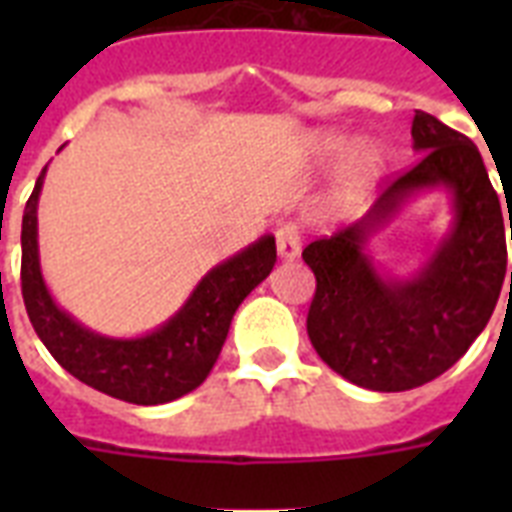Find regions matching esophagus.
<instances>
[{
	"mask_svg": "<svg viewBox=\"0 0 512 512\" xmlns=\"http://www.w3.org/2000/svg\"><path fill=\"white\" fill-rule=\"evenodd\" d=\"M300 241H303L300 225L292 223V220H287V223H281L276 228V247H279V255L284 260H295L300 255Z\"/></svg>",
	"mask_w": 512,
	"mask_h": 512,
	"instance_id": "34e87169",
	"label": "esophagus"
}]
</instances>
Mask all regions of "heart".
I'll return each mask as SVG.
<instances>
[{"instance_id":"obj_1","label":"heart","mask_w":512,"mask_h":512,"mask_svg":"<svg viewBox=\"0 0 512 512\" xmlns=\"http://www.w3.org/2000/svg\"><path fill=\"white\" fill-rule=\"evenodd\" d=\"M321 159H340L348 156V170L356 180H372L382 167L380 148L372 143H358L353 146V138L345 132H324L316 143Z\"/></svg>"}]
</instances>
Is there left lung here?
Here are the masks:
<instances>
[{
	"instance_id": "obj_1",
	"label": "left lung",
	"mask_w": 512,
	"mask_h": 512,
	"mask_svg": "<svg viewBox=\"0 0 512 512\" xmlns=\"http://www.w3.org/2000/svg\"><path fill=\"white\" fill-rule=\"evenodd\" d=\"M412 140L417 164L358 223L303 249L316 276L313 348L345 380L380 393L420 388L457 364L492 319L508 276V228L476 143L425 111L414 114ZM438 184L453 193V231L412 280L377 274L365 255L371 233L409 195Z\"/></svg>"
}]
</instances>
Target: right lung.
Segmentation results:
<instances>
[{
	"mask_svg": "<svg viewBox=\"0 0 512 512\" xmlns=\"http://www.w3.org/2000/svg\"><path fill=\"white\" fill-rule=\"evenodd\" d=\"M44 172L47 167L36 180L34 193L28 196L20 231V289L28 319L44 348L76 380L130 404H167L199 388L223 350L241 300L273 271L276 239L263 236L241 249L239 255L215 265L196 284L183 308L151 335L132 340L95 335L66 311H60L42 279L36 204Z\"/></svg>",
	"mask_w": 512,
	"mask_h": 512,
	"instance_id": "obj_1",
	"label": "right lung"
}]
</instances>
